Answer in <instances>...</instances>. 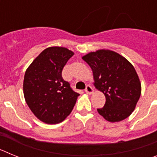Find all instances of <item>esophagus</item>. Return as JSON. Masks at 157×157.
<instances>
[{
  "mask_svg": "<svg viewBox=\"0 0 157 157\" xmlns=\"http://www.w3.org/2000/svg\"><path fill=\"white\" fill-rule=\"evenodd\" d=\"M85 92L87 94H91L93 92H94V90H93L92 86L90 85H87L85 89Z\"/></svg>",
  "mask_w": 157,
  "mask_h": 157,
  "instance_id": "1",
  "label": "esophagus"
}]
</instances>
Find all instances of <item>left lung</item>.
<instances>
[{
	"instance_id": "obj_1",
	"label": "left lung",
	"mask_w": 157,
	"mask_h": 157,
	"mask_svg": "<svg viewBox=\"0 0 157 157\" xmlns=\"http://www.w3.org/2000/svg\"><path fill=\"white\" fill-rule=\"evenodd\" d=\"M82 59L92 69L96 88L106 98L98 113L112 123L125 120L141 96V83L133 65L120 54L105 49L90 52Z\"/></svg>"
}]
</instances>
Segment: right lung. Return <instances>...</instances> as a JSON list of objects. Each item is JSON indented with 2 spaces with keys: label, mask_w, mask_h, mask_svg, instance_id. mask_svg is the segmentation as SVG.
<instances>
[{
  "label": "right lung",
  "mask_w": 157,
  "mask_h": 157,
  "mask_svg": "<svg viewBox=\"0 0 157 157\" xmlns=\"http://www.w3.org/2000/svg\"><path fill=\"white\" fill-rule=\"evenodd\" d=\"M74 52L63 47L45 48L26 71L23 94L31 112L41 121L55 124L71 112L79 94L62 77Z\"/></svg>",
  "instance_id": "right-lung-1"
}]
</instances>
